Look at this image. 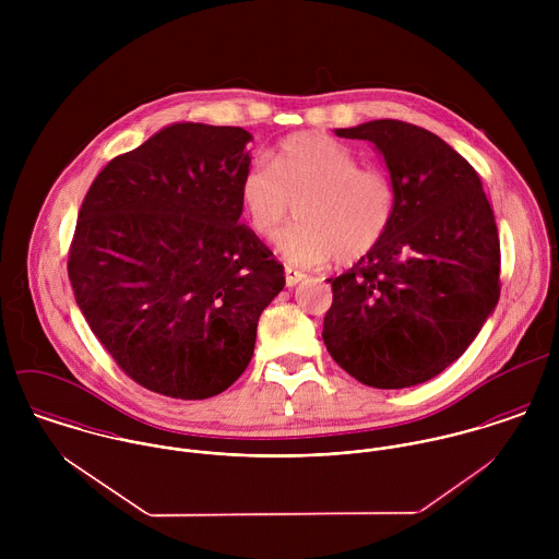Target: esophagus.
<instances>
[{"mask_svg":"<svg viewBox=\"0 0 559 559\" xmlns=\"http://www.w3.org/2000/svg\"><path fill=\"white\" fill-rule=\"evenodd\" d=\"M284 275H286V286L288 288H293V286H297L299 282H304L308 275L304 273V271H297V269H290V266H286V271H284Z\"/></svg>","mask_w":559,"mask_h":559,"instance_id":"34e87169","label":"esophagus"}]
</instances>
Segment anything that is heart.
Instances as JSON below:
<instances>
[{
  "instance_id": "heart-1",
  "label": "heart",
  "mask_w": 559,
  "mask_h": 559,
  "mask_svg": "<svg viewBox=\"0 0 559 559\" xmlns=\"http://www.w3.org/2000/svg\"><path fill=\"white\" fill-rule=\"evenodd\" d=\"M240 209L260 239H275L297 204V219L277 239L280 255L295 266L335 258L353 264L388 237L396 215V187L379 167L357 157L324 133H295L273 163L255 159L242 171Z\"/></svg>"
}]
</instances>
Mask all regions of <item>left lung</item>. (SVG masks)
Listing matches in <instances>:
<instances>
[{"label": "left lung", "instance_id": "1", "mask_svg": "<svg viewBox=\"0 0 559 559\" xmlns=\"http://www.w3.org/2000/svg\"><path fill=\"white\" fill-rule=\"evenodd\" d=\"M368 140L396 187L388 237L326 280L322 340L359 383L402 390L452 366L499 301V237L476 169L435 133L400 120L335 129Z\"/></svg>", "mask_w": 559, "mask_h": 559}]
</instances>
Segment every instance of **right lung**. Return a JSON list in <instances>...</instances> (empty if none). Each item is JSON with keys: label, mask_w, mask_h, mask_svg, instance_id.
Segmentation results:
<instances>
[{"label": "right lung", "mask_w": 559, "mask_h": 559, "mask_svg": "<svg viewBox=\"0 0 559 559\" xmlns=\"http://www.w3.org/2000/svg\"><path fill=\"white\" fill-rule=\"evenodd\" d=\"M240 127L174 122L109 160L81 204L69 253L92 333L142 388L226 392L251 361L284 266L239 224L251 157Z\"/></svg>", "instance_id": "add662e5"}]
</instances>
